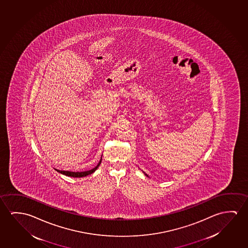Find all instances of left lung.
Segmentation results:
<instances>
[{"label": "left lung", "mask_w": 248, "mask_h": 248, "mask_svg": "<svg viewBox=\"0 0 248 248\" xmlns=\"http://www.w3.org/2000/svg\"><path fill=\"white\" fill-rule=\"evenodd\" d=\"M143 173H144L145 175L148 176V177H149V175H148V174H146V173H145V172H143Z\"/></svg>", "instance_id": "left-lung-1"}]
</instances>
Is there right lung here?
Segmentation results:
<instances>
[{
  "label": "right lung",
  "mask_w": 248,
  "mask_h": 248,
  "mask_svg": "<svg viewBox=\"0 0 248 248\" xmlns=\"http://www.w3.org/2000/svg\"><path fill=\"white\" fill-rule=\"evenodd\" d=\"M102 160V156L100 158L99 163L96 166L95 168H93L91 170L84 171H62L58 169H55L56 171H58L59 173H62L63 175L69 176V177H73V178H81V177H86V176L90 175L92 173H93L97 170V168H99V165L101 163Z\"/></svg>",
  "instance_id": "add662e5"
}]
</instances>
